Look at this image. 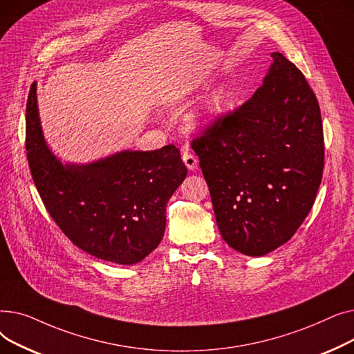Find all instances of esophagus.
I'll return each mask as SVG.
<instances>
[{"instance_id": "1", "label": "esophagus", "mask_w": 354, "mask_h": 354, "mask_svg": "<svg viewBox=\"0 0 354 354\" xmlns=\"http://www.w3.org/2000/svg\"><path fill=\"white\" fill-rule=\"evenodd\" d=\"M182 159H183V163L187 165V167L189 171H195L196 167H198V158L194 155V153H191V152H183V155H182Z\"/></svg>"}]
</instances>
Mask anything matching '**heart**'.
<instances>
[{"instance_id":"b5f03b06","label":"heart","mask_w":354,"mask_h":354,"mask_svg":"<svg viewBox=\"0 0 354 354\" xmlns=\"http://www.w3.org/2000/svg\"><path fill=\"white\" fill-rule=\"evenodd\" d=\"M195 88V84H183L178 87V90H175L171 97L172 103H179L183 99H187V96H189ZM230 91L225 86H218L212 88L207 95L205 100H203L201 110L189 116V123L196 127L212 126L222 116V113H224V110L230 103Z\"/></svg>"}]
</instances>
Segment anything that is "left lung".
Wrapping results in <instances>:
<instances>
[{
  "label": "left lung",
  "instance_id": "obj_1",
  "mask_svg": "<svg viewBox=\"0 0 354 354\" xmlns=\"http://www.w3.org/2000/svg\"><path fill=\"white\" fill-rule=\"evenodd\" d=\"M250 100L192 140L218 230L235 251L266 255L308 215L323 176L320 106L281 53Z\"/></svg>",
  "mask_w": 354,
  "mask_h": 354
}]
</instances>
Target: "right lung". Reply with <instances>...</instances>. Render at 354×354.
Listing matches in <instances>:
<instances>
[{"mask_svg":"<svg viewBox=\"0 0 354 354\" xmlns=\"http://www.w3.org/2000/svg\"><path fill=\"white\" fill-rule=\"evenodd\" d=\"M26 149L46 209L74 245L104 261L132 266L160 244L166 203L188 174L176 146L63 165L46 143L32 83Z\"/></svg>","mask_w":354,"mask_h":354,"instance_id":"right-lung-1","label":"right lung"}]
</instances>
